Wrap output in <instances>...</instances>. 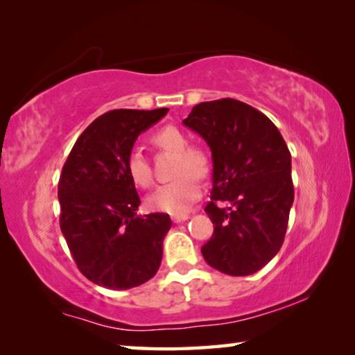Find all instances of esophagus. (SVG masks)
Instances as JSON below:
<instances>
[{
	"label": "esophagus",
	"instance_id": "1",
	"mask_svg": "<svg viewBox=\"0 0 355 355\" xmlns=\"http://www.w3.org/2000/svg\"><path fill=\"white\" fill-rule=\"evenodd\" d=\"M188 219H189L188 214H173L172 216V220L175 222V224H180V222H184V220H188Z\"/></svg>",
	"mask_w": 355,
	"mask_h": 355
}]
</instances>
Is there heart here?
Returning <instances> with one entry per match:
<instances>
[{"instance_id": "1", "label": "heart", "mask_w": 355, "mask_h": 355, "mask_svg": "<svg viewBox=\"0 0 355 355\" xmlns=\"http://www.w3.org/2000/svg\"><path fill=\"white\" fill-rule=\"evenodd\" d=\"M152 141L159 150L177 155L172 182L161 184L148 196L147 205L155 211L184 214L200 197V184L196 177H205L209 171L208 155L200 148L189 147V139L182 130L167 125L156 131ZM127 171L135 184L148 188L153 183L152 169L146 156L133 150L127 159Z\"/></svg>"}]
</instances>
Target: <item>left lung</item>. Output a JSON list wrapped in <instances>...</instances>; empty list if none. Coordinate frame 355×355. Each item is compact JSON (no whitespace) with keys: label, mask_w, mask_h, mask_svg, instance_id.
I'll return each mask as SVG.
<instances>
[{"label":"left lung","mask_w":355,"mask_h":355,"mask_svg":"<svg viewBox=\"0 0 355 355\" xmlns=\"http://www.w3.org/2000/svg\"><path fill=\"white\" fill-rule=\"evenodd\" d=\"M183 125L211 150L213 189L205 213L214 233L202 248L203 258L228 275L260 271L282 248L294 200L284 137L263 112L233 98L196 105Z\"/></svg>","instance_id":"1"}]
</instances>
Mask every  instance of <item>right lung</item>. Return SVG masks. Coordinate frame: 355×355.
Wrapping results in <instances>:
<instances>
[{"label":"right lung","instance_id":"right-lung-1","mask_svg":"<svg viewBox=\"0 0 355 355\" xmlns=\"http://www.w3.org/2000/svg\"><path fill=\"white\" fill-rule=\"evenodd\" d=\"M114 110L78 137L59 178L61 232L80 271L100 286L128 290L158 271L169 214L137 216L127 159L137 136L167 114Z\"/></svg>","mask_w":355,"mask_h":355}]
</instances>
